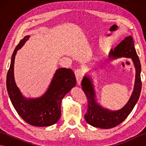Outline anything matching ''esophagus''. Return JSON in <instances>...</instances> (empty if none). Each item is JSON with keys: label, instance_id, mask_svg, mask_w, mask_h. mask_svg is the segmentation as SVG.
<instances>
[{"label": "esophagus", "instance_id": "esophagus-1", "mask_svg": "<svg viewBox=\"0 0 146 146\" xmlns=\"http://www.w3.org/2000/svg\"><path fill=\"white\" fill-rule=\"evenodd\" d=\"M75 76H76L77 83H78V85H80V83H81V81H82V80L83 78V71L81 69L76 70L75 71Z\"/></svg>", "mask_w": 146, "mask_h": 146}]
</instances>
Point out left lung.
<instances>
[{
    "instance_id": "left-lung-1",
    "label": "left lung",
    "mask_w": 146,
    "mask_h": 146,
    "mask_svg": "<svg viewBox=\"0 0 146 146\" xmlns=\"http://www.w3.org/2000/svg\"><path fill=\"white\" fill-rule=\"evenodd\" d=\"M108 56L110 59L121 57L131 58L135 68V80L134 91L127 104L119 110L111 111L98 105L95 99V92L92 80L86 75L83 77L82 89L88 100L85 120L95 127L105 129L115 127L127 117L139 100L142 88L141 63L135 49L134 41L131 36L126 37L114 48V50L111 49Z\"/></svg>"
}]
</instances>
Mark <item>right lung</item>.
Returning <instances> with one entry per match:
<instances>
[{
    "label": "right lung",
    "instance_id": "add662e5",
    "mask_svg": "<svg viewBox=\"0 0 146 146\" xmlns=\"http://www.w3.org/2000/svg\"><path fill=\"white\" fill-rule=\"evenodd\" d=\"M29 38V36H26L21 39L12 55L6 80L7 92L15 110L26 122L36 127L50 126L60 119L61 100L76 85V78L71 69L59 68L42 97L28 99L23 97L15 83L14 64L17 51Z\"/></svg>",
    "mask_w": 146,
    "mask_h": 146
}]
</instances>
